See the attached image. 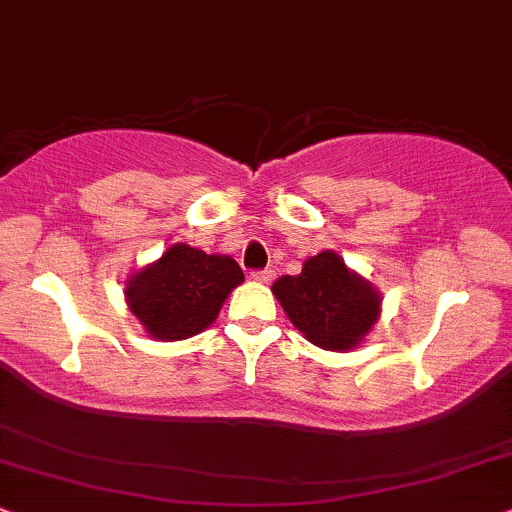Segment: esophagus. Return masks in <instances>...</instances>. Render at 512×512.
Wrapping results in <instances>:
<instances>
[{
    "mask_svg": "<svg viewBox=\"0 0 512 512\" xmlns=\"http://www.w3.org/2000/svg\"><path fill=\"white\" fill-rule=\"evenodd\" d=\"M275 277V273L270 268H266V270H254V273H251V280H256V282H263V285H268L270 280H273Z\"/></svg>",
    "mask_w": 512,
    "mask_h": 512,
    "instance_id": "obj_1",
    "label": "esophagus"
}]
</instances>
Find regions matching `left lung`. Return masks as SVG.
I'll return each mask as SVG.
<instances>
[{
    "mask_svg": "<svg viewBox=\"0 0 512 512\" xmlns=\"http://www.w3.org/2000/svg\"><path fill=\"white\" fill-rule=\"evenodd\" d=\"M273 294L308 342L327 351H349L372 330L380 294L351 273L334 251L311 256L299 275H282Z\"/></svg>",
    "mask_w": 512,
    "mask_h": 512,
    "instance_id": "left-lung-1",
    "label": "left lung"
}]
</instances>
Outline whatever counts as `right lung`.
Masks as SVG:
<instances>
[{"label": "right lung", "instance_id": "add662e5", "mask_svg": "<svg viewBox=\"0 0 512 512\" xmlns=\"http://www.w3.org/2000/svg\"><path fill=\"white\" fill-rule=\"evenodd\" d=\"M242 282V268L230 256L173 244L159 261L130 277L125 299L151 337L175 342L206 330Z\"/></svg>", "mask_w": 512, "mask_h": 512}]
</instances>
